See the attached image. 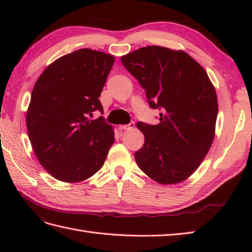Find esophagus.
<instances>
[{
  "label": "esophagus",
  "mask_w": 252,
  "mask_h": 252,
  "mask_svg": "<svg viewBox=\"0 0 252 252\" xmlns=\"http://www.w3.org/2000/svg\"><path fill=\"white\" fill-rule=\"evenodd\" d=\"M134 121H131L130 123H127V125H125V126H120V129L121 130H131V129H133V127H134Z\"/></svg>",
  "instance_id": "obj_1"
}]
</instances>
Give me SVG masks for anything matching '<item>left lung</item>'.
Returning a JSON list of instances; mask_svg holds the SVG:
<instances>
[{
	"label": "left lung",
	"mask_w": 252,
	"mask_h": 252,
	"mask_svg": "<svg viewBox=\"0 0 252 252\" xmlns=\"http://www.w3.org/2000/svg\"><path fill=\"white\" fill-rule=\"evenodd\" d=\"M145 90L148 105L161 110L156 126H136L145 136L135 153L144 173L160 184H176L199 167L215 137L216 90L207 72L183 51L146 46L121 57Z\"/></svg>",
	"instance_id": "left-lung-1"
}]
</instances>
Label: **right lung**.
<instances>
[{
    "instance_id": "1",
    "label": "right lung",
    "mask_w": 252,
    "mask_h": 252,
    "mask_svg": "<svg viewBox=\"0 0 252 252\" xmlns=\"http://www.w3.org/2000/svg\"><path fill=\"white\" fill-rule=\"evenodd\" d=\"M114 56L90 49L58 58L36 80L27 111V129L35 156L55 179L76 183L103 167L115 142L100 96Z\"/></svg>"
}]
</instances>
